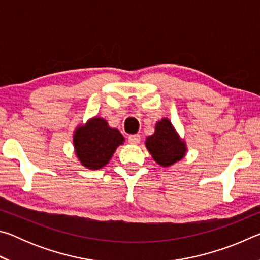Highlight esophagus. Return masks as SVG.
<instances>
[{
	"label": "esophagus",
	"instance_id": "esophagus-1",
	"mask_svg": "<svg viewBox=\"0 0 260 260\" xmlns=\"http://www.w3.org/2000/svg\"><path fill=\"white\" fill-rule=\"evenodd\" d=\"M141 141V136L139 134H134V135H129L128 136V142L131 144H138Z\"/></svg>",
	"mask_w": 260,
	"mask_h": 260
}]
</instances>
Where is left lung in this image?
Instances as JSON below:
<instances>
[{"instance_id":"1","label":"left lung","mask_w":260,"mask_h":260,"mask_svg":"<svg viewBox=\"0 0 260 260\" xmlns=\"http://www.w3.org/2000/svg\"><path fill=\"white\" fill-rule=\"evenodd\" d=\"M146 146L153 159L161 166L173 165L186 153V146L167 119L157 122L155 133L148 136Z\"/></svg>"}]
</instances>
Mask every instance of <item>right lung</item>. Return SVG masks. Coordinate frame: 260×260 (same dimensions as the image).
Listing matches in <instances>:
<instances>
[{
  "mask_svg": "<svg viewBox=\"0 0 260 260\" xmlns=\"http://www.w3.org/2000/svg\"><path fill=\"white\" fill-rule=\"evenodd\" d=\"M73 142L82 165L99 170L108 164L117 147L124 142V136L118 129L110 128L102 118H94L77 129Z\"/></svg>",
  "mask_w": 260,
  "mask_h": 260,
  "instance_id": "add662e5",
  "label": "right lung"
}]
</instances>
